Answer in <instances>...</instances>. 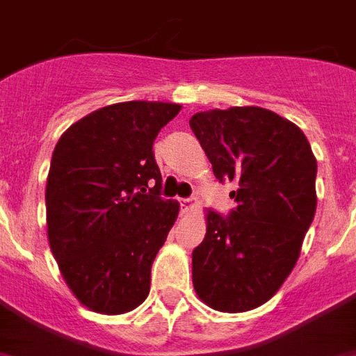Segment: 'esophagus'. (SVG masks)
Instances as JSON below:
<instances>
[{"label": "esophagus", "mask_w": 356, "mask_h": 356, "mask_svg": "<svg viewBox=\"0 0 356 356\" xmlns=\"http://www.w3.org/2000/svg\"><path fill=\"white\" fill-rule=\"evenodd\" d=\"M181 207H183V212H190L195 207V197H188V199H181Z\"/></svg>", "instance_id": "1"}]
</instances>
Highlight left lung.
I'll return each instance as SVG.
<instances>
[{
	"mask_svg": "<svg viewBox=\"0 0 356 356\" xmlns=\"http://www.w3.org/2000/svg\"><path fill=\"white\" fill-rule=\"evenodd\" d=\"M213 175L238 186L223 218L207 212L203 243L192 252L199 300L243 313L278 293L300 258L316 212V159L302 129L270 109H210L190 118Z\"/></svg>",
	"mask_w": 356,
	"mask_h": 356,
	"instance_id": "1",
	"label": "left lung"
}]
</instances>
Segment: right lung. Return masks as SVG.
I'll use <instances>...</instances> for the list:
<instances>
[{
    "mask_svg": "<svg viewBox=\"0 0 356 356\" xmlns=\"http://www.w3.org/2000/svg\"><path fill=\"white\" fill-rule=\"evenodd\" d=\"M179 104H111L69 126L51 159L45 188L47 236L76 300L100 314L138 307L152 263L179 216L161 197L153 140Z\"/></svg>",
    "mask_w": 356,
    "mask_h": 356,
    "instance_id": "obj_1",
    "label": "right lung"
}]
</instances>
